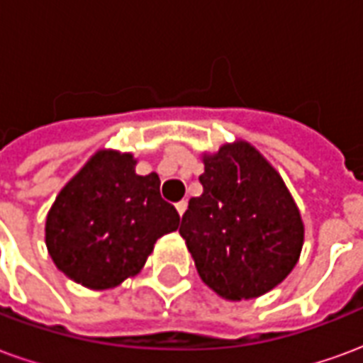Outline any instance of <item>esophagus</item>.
I'll return each mask as SVG.
<instances>
[{
  "instance_id": "esophagus-1",
  "label": "esophagus",
  "mask_w": 363,
  "mask_h": 363,
  "mask_svg": "<svg viewBox=\"0 0 363 363\" xmlns=\"http://www.w3.org/2000/svg\"><path fill=\"white\" fill-rule=\"evenodd\" d=\"M174 206H177V212L182 216V213L186 212V208H189V202H186V200H181V202H177Z\"/></svg>"
}]
</instances>
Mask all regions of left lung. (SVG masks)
I'll use <instances>...</instances> for the list:
<instances>
[{
    "label": "left lung",
    "mask_w": 363,
    "mask_h": 363,
    "mask_svg": "<svg viewBox=\"0 0 363 363\" xmlns=\"http://www.w3.org/2000/svg\"><path fill=\"white\" fill-rule=\"evenodd\" d=\"M200 182L204 192L190 198L179 233L206 286L239 301L286 280L303 247V221L278 171L237 140L204 155Z\"/></svg>",
    "instance_id": "left-lung-1"
}]
</instances>
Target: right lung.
Instances as JSON below:
<instances>
[{
  "label": "right lung",
  "mask_w": 363,
  "mask_h": 363,
  "mask_svg": "<svg viewBox=\"0 0 363 363\" xmlns=\"http://www.w3.org/2000/svg\"><path fill=\"white\" fill-rule=\"evenodd\" d=\"M159 177L135 174L132 153L101 150L60 190L46 216V247L58 270L91 289L116 288L145 264L179 212Z\"/></svg>",
  "instance_id": "1"
}]
</instances>
